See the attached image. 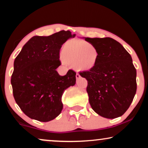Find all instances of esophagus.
Listing matches in <instances>:
<instances>
[{"mask_svg":"<svg viewBox=\"0 0 148 148\" xmlns=\"http://www.w3.org/2000/svg\"><path fill=\"white\" fill-rule=\"evenodd\" d=\"M80 77H81L80 75H79V74H77H77H76V78H77V79H79Z\"/></svg>","mask_w":148,"mask_h":148,"instance_id":"esophagus-1","label":"esophagus"}]
</instances>
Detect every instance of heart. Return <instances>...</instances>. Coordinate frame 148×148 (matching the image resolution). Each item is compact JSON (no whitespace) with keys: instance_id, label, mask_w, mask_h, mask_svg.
<instances>
[{"instance_id":"b5f03b06","label":"heart","mask_w":148,"mask_h":148,"mask_svg":"<svg viewBox=\"0 0 148 148\" xmlns=\"http://www.w3.org/2000/svg\"><path fill=\"white\" fill-rule=\"evenodd\" d=\"M60 53L62 63L71 64L79 72L92 71L100 59L98 48L84 40H68L62 46Z\"/></svg>"}]
</instances>
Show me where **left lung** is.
I'll use <instances>...</instances> for the list:
<instances>
[{
    "label": "left lung",
    "mask_w": 148,
    "mask_h": 148,
    "mask_svg": "<svg viewBox=\"0 0 148 148\" xmlns=\"http://www.w3.org/2000/svg\"><path fill=\"white\" fill-rule=\"evenodd\" d=\"M96 46L98 63L92 71L80 73L88 80L91 107L100 116L115 119L124 114L137 90V72L125 48L111 38H83Z\"/></svg>",
    "instance_id": "1"
}]
</instances>
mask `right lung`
Here are the masks:
<instances>
[{
	"label": "right lung",
	"mask_w": 148,
	"mask_h": 148,
	"mask_svg": "<svg viewBox=\"0 0 148 148\" xmlns=\"http://www.w3.org/2000/svg\"><path fill=\"white\" fill-rule=\"evenodd\" d=\"M75 36L64 30L49 36H35L15 58L11 80L13 96L30 119L48 122L61 112L62 94L75 86L76 73L69 70L60 76L56 69L60 65L62 45Z\"/></svg>",
	"instance_id": "add662e5"
}]
</instances>
